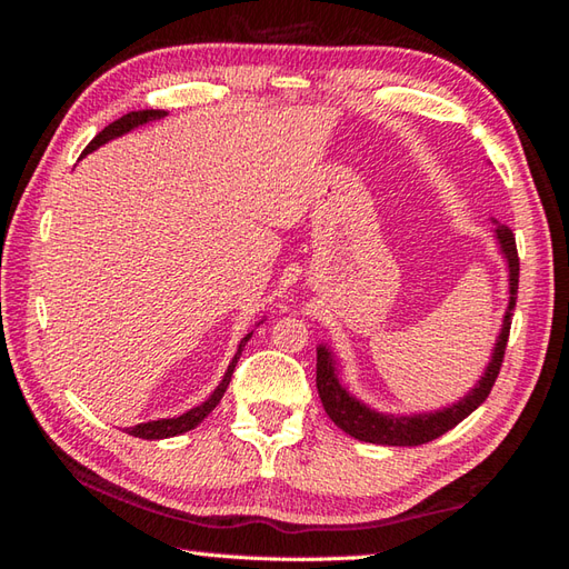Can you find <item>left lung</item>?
<instances>
[{
    "label": "left lung",
    "instance_id": "obj_1",
    "mask_svg": "<svg viewBox=\"0 0 569 569\" xmlns=\"http://www.w3.org/2000/svg\"><path fill=\"white\" fill-rule=\"evenodd\" d=\"M497 222V220H493ZM497 239L506 263H509V308H506L503 325L499 332L497 347H493V355L485 377L471 389L465 398H459L457 403L450 408L435 410V413H416V416H386L377 413V410L361 403L359 398L349 393L345 386L337 379L335 359L332 352L325 345L318 347V393L325 413L332 418L337 428H342L347 435L361 440V442H373V445H393V447H416L426 445L435 438H440L447 430H452L457 422H462L471 410H477L481 403L487 401L491 393V386L497 381L501 371V361L506 352V342H509L511 332V318L516 308V296H518V251H516V237L506 224L497 222Z\"/></svg>",
    "mask_w": 569,
    "mask_h": 569
}]
</instances>
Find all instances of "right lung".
Instances as JSON below:
<instances>
[{
  "label": "right lung",
  "instance_id": "add662e5",
  "mask_svg": "<svg viewBox=\"0 0 569 569\" xmlns=\"http://www.w3.org/2000/svg\"><path fill=\"white\" fill-rule=\"evenodd\" d=\"M166 114H168V112H163V110H139V112H129V114H124V117H119L117 122H112L110 127H104V129L100 131V134L94 137V139L88 143V147H84L82 156H84V153H92L94 149H100L102 143L112 141V139H117V137H122V134H127V131L137 129V127H141V124H147V122H153V119H161V117H166ZM249 337H251V332L244 337V340L239 342L237 355H234L232 361H229V367H227V371H224V379H222L220 386H217V389L212 391V396L208 398V401L196 406V408H190L188 413L178 416V418H161V420L139 422V426H134V428H127V432L134 435V438H141V440H163V438H176V435H183V432H188V430H192V428H198L200 422L212 413L214 406L220 403V398L224 396L229 381H232V373H234L237 361H239V357H241V349H244V345L249 342Z\"/></svg>",
  "mask_w": 569,
  "mask_h": 569
}]
</instances>
